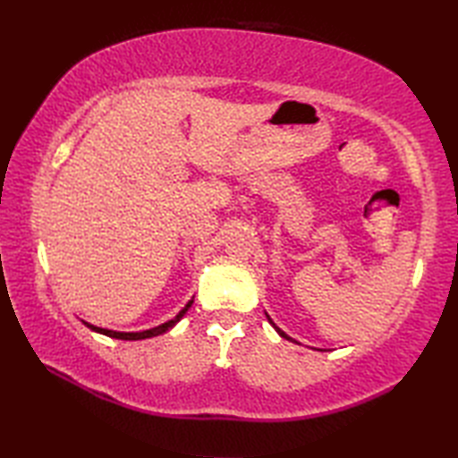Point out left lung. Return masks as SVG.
I'll return each instance as SVG.
<instances>
[{"label": "left lung", "instance_id": "8db88e82", "mask_svg": "<svg viewBox=\"0 0 458 458\" xmlns=\"http://www.w3.org/2000/svg\"><path fill=\"white\" fill-rule=\"evenodd\" d=\"M267 318H269V317H267ZM269 323H271V318H269ZM271 325H274V323H271ZM276 328H277V327H276ZM277 333H279L281 336H284V338H289V336H287L285 333H281V330H279V328H277Z\"/></svg>", "mask_w": 458, "mask_h": 458}]
</instances>
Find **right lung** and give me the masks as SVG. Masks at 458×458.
<instances>
[{"mask_svg":"<svg viewBox=\"0 0 458 458\" xmlns=\"http://www.w3.org/2000/svg\"><path fill=\"white\" fill-rule=\"evenodd\" d=\"M192 305V301H189V305L184 307L181 313L174 317L173 320H169V323H165V325H161V327H157V328H151V330H143V333H115V330H108V328H98V327H94V325H89V323H84L86 327L89 328H92V330H96V333H100V335H106V336H112V338H120V340H141V338H151V336H157V335H161V333H165V330H169L171 327H174L181 320V317L187 313L189 310V307Z\"/></svg>","mask_w":458,"mask_h":458,"instance_id":"add662e5","label":"right lung"}]
</instances>
